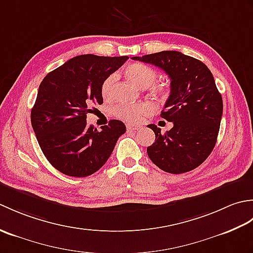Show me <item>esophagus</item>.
I'll use <instances>...</instances> for the list:
<instances>
[{"mask_svg": "<svg viewBox=\"0 0 253 253\" xmlns=\"http://www.w3.org/2000/svg\"><path fill=\"white\" fill-rule=\"evenodd\" d=\"M126 127H127V129L128 130H133V131H136V130H139L140 129V126H136V125H132V124H127L126 125Z\"/></svg>", "mask_w": 253, "mask_h": 253, "instance_id": "obj_1", "label": "esophagus"}]
</instances>
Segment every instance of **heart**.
<instances>
[{
    "label": "heart",
    "mask_w": 253,
    "mask_h": 253,
    "mask_svg": "<svg viewBox=\"0 0 253 253\" xmlns=\"http://www.w3.org/2000/svg\"><path fill=\"white\" fill-rule=\"evenodd\" d=\"M126 77L140 89L149 90L150 94L160 101H165L169 95V87L168 84L157 83L158 72L155 69L144 65L142 63H133L128 66L125 71ZM116 80L114 74L107 76L101 84V94L104 99H110L113 93V85ZM153 106L150 103L138 104H120L113 109L114 115L121 120L137 124L141 122L144 117L151 115Z\"/></svg>",
    "instance_id": "heart-1"
}]
</instances>
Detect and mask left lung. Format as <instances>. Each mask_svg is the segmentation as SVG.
Returning a JSON list of instances; mask_svg holds the SVG:
<instances>
[{
	"instance_id": "1",
	"label": "left lung",
	"mask_w": 253,
	"mask_h": 253,
	"mask_svg": "<svg viewBox=\"0 0 253 253\" xmlns=\"http://www.w3.org/2000/svg\"><path fill=\"white\" fill-rule=\"evenodd\" d=\"M169 75L170 93L161 117L173 123L162 133L148 125L155 141L147 148L150 160L170 174H182L202 164L215 147L223 114L222 95L206 64L177 51H162L135 56Z\"/></svg>"
}]
</instances>
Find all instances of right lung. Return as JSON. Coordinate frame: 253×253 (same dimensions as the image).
I'll return each instance as SVG.
<instances>
[{
	"label": "right lung",
	"instance_id": "1",
	"mask_svg": "<svg viewBox=\"0 0 253 253\" xmlns=\"http://www.w3.org/2000/svg\"><path fill=\"white\" fill-rule=\"evenodd\" d=\"M128 56L78 55L49 73L39 85L31 110V125L44 157L53 168L73 177L99 170L126 131L112 120L99 131L87 125L91 106L103 103L101 84Z\"/></svg>",
	"mask_w": 253,
	"mask_h": 253
}]
</instances>
